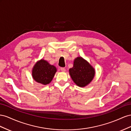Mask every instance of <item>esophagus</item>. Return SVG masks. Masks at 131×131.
<instances>
[{
    "label": "esophagus",
    "mask_w": 131,
    "mask_h": 131,
    "mask_svg": "<svg viewBox=\"0 0 131 131\" xmlns=\"http://www.w3.org/2000/svg\"><path fill=\"white\" fill-rule=\"evenodd\" d=\"M60 70H61V71H62V72H65L66 71V69H65V68H61Z\"/></svg>",
    "instance_id": "1"
}]
</instances>
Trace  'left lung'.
Returning a JSON list of instances; mask_svg holds the SVG:
<instances>
[{
  "label": "left lung",
  "mask_w": 131,
  "mask_h": 131,
  "mask_svg": "<svg viewBox=\"0 0 131 131\" xmlns=\"http://www.w3.org/2000/svg\"><path fill=\"white\" fill-rule=\"evenodd\" d=\"M69 73L74 83L78 86L84 87L93 79L95 70L85 60L77 57L74 60L73 66L69 69Z\"/></svg>",
  "instance_id": "8db88e82"
}]
</instances>
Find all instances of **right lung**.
I'll return each instance as SVG.
<instances>
[{"label":"right lung","mask_w":131,"mask_h":131,"mask_svg":"<svg viewBox=\"0 0 131 131\" xmlns=\"http://www.w3.org/2000/svg\"><path fill=\"white\" fill-rule=\"evenodd\" d=\"M56 72L57 68L54 65H51L48 61L41 59L33 66L32 75L37 82L46 85L53 80Z\"/></svg>","instance_id":"right-lung-1"}]
</instances>
